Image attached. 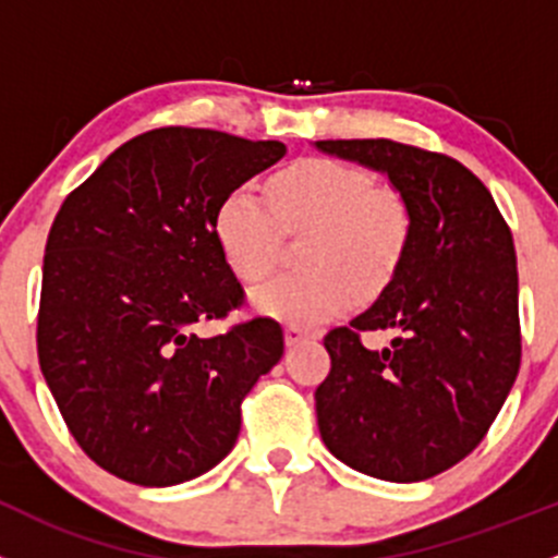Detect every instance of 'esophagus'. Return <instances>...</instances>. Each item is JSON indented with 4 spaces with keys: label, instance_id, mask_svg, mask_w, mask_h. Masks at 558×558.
Masks as SVG:
<instances>
[{
    "label": "esophagus",
    "instance_id": "esophagus-1",
    "mask_svg": "<svg viewBox=\"0 0 558 558\" xmlns=\"http://www.w3.org/2000/svg\"><path fill=\"white\" fill-rule=\"evenodd\" d=\"M311 338H316V335L307 332V329H302V327H296V324H289V327H286V345H300Z\"/></svg>",
    "mask_w": 558,
    "mask_h": 558
}]
</instances>
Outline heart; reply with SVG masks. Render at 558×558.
Wrapping results in <instances>:
<instances>
[{"mask_svg":"<svg viewBox=\"0 0 558 558\" xmlns=\"http://www.w3.org/2000/svg\"><path fill=\"white\" fill-rule=\"evenodd\" d=\"M267 204L236 187L215 209L213 231L226 267L245 283L269 272L283 229H307L296 267L253 291L258 313L294 324H318L345 311L354 296L387 286L409 242V209L398 193L373 187L365 171L327 158H307L267 182ZM279 220L275 221L274 218Z\"/></svg>","mask_w":558,"mask_h":558,"instance_id":"obj_1","label":"heart"}]
</instances>
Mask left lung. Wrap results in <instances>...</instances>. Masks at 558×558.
<instances>
[{"label":"left lung","instance_id":"left-lung-1","mask_svg":"<svg viewBox=\"0 0 558 558\" xmlns=\"http://www.w3.org/2000/svg\"><path fill=\"white\" fill-rule=\"evenodd\" d=\"M389 180L409 242L378 300L324 338L318 434L338 461L387 483L456 466L488 434L521 367L512 234L488 187L458 160L389 138L316 142ZM395 328L381 352L359 332Z\"/></svg>","mask_w":558,"mask_h":558}]
</instances>
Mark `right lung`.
Masks as SVG:
<instances>
[{"instance_id":"right-lung-1","label":"right lung","mask_w":558,"mask_h":558,"mask_svg":"<svg viewBox=\"0 0 558 558\" xmlns=\"http://www.w3.org/2000/svg\"><path fill=\"white\" fill-rule=\"evenodd\" d=\"M283 155L280 142L160 128L64 198L43 258L37 356L73 439L113 477L169 488L218 466L242 398L283 356L272 318L196 335L242 302L215 209Z\"/></svg>"}]
</instances>
